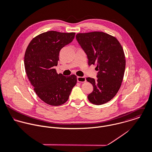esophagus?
<instances>
[{
    "label": "esophagus",
    "instance_id": "34e87169",
    "mask_svg": "<svg viewBox=\"0 0 152 152\" xmlns=\"http://www.w3.org/2000/svg\"><path fill=\"white\" fill-rule=\"evenodd\" d=\"M77 80L78 82H85L86 81V78L85 77H80V76H77Z\"/></svg>",
    "mask_w": 152,
    "mask_h": 152
}]
</instances>
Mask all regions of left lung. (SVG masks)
<instances>
[{"label":"left lung","mask_w":152,"mask_h":152,"mask_svg":"<svg viewBox=\"0 0 152 152\" xmlns=\"http://www.w3.org/2000/svg\"><path fill=\"white\" fill-rule=\"evenodd\" d=\"M76 39L86 54L88 64H96L97 79L87 77L94 86L88 95L89 101L102 105L117 94L123 79L126 58L122 46L116 38L103 32L79 33Z\"/></svg>","instance_id":"8db88e82"}]
</instances>
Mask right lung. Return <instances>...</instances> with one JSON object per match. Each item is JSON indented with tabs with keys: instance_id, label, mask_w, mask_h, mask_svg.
I'll return each mask as SVG.
<instances>
[{
	"instance_id": "right-lung-1",
	"label": "right lung",
	"mask_w": 152,
	"mask_h": 152,
	"mask_svg": "<svg viewBox=\"0 0 152 152\" xmlns=\"http://www.w3.org/2000/svg\"><path fill=\"white\" fill-rule=\"evenodd\" d=\"M75 35V32L47 31L34 38L26 48V73L36 94L48 105L64 104L77 83L76 75L64 76L54 69L58 64L60 51L73 41Z\"/></svg>"
}]
</instances>
